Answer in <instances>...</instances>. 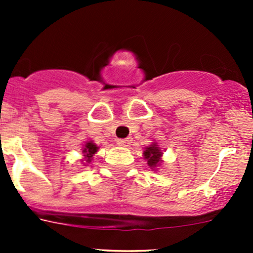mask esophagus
Masks as SVG:
<instances>
[{"label":"esophagus","instance_id":"obj_1","mask_svg":"<svg viewBox=\"0 0 253 253\" xmlns=\"http://www.w3.org/2000/svg\"><path fill=\"white\" fill-rule=\"evenodd\" d=\"M132 143L131 138H126V139H117V144L121 145V147H128L129 144Z\"/></svg>","mask_w":253,"mask_h":253}]
</instances>
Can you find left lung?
Here are the masks:
<instances>
[{
    "mask_svg": "<svg viewBox=\"0 0 253 253\" xmlns=\"http://www.w3.org/2000/svg\"><path fill=\"white\" fill-rule=\"evenodd\" d=\"M143 158L147 160V164L153 171H157L158 168L163 164V150L157 142H152V144L144 148Z\"/></svg>",
    "mask_w": 253,
    "mask_h": 253,
    "instance_id": "left-lung-1",
    "label": "left lung"
}]
</instances>
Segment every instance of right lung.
Here are the masks:
<instances>
[{
	"mask_svg": "<svg viewBox=\"0 0 253 253\" xmlns=\"http://www.w3.org/2000/svg\"><path fill=\"white\" fill-rule=\"evenodd\" d=\"M99 150V147L95 144L93 141H88L83 144L82 147V154H83V158L81 159V163L86 167L88 164H90L91 160H93L94 154H96Z\"/></svg>",
	"mask_w": 253,
	"mask_h": 253,
	"instance_id": "right-lung-1",
	"label": "right lung"
}]
</instances>
